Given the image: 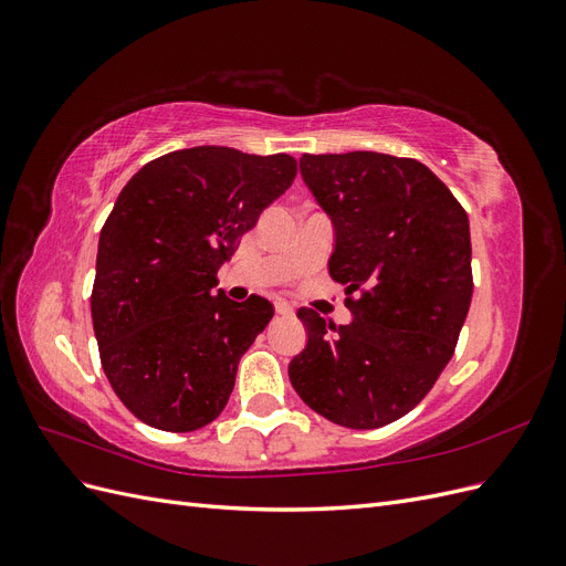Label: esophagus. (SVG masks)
Wrapping results in <instances>:
<instances>
[{
    "instance_id": "obj_1",
    "label": "esophagus",
    "mask_w": 566,
    "mask_h": 566,
    "mask_svg": "<svg viewBox=\"0 0 566 566\" xmlns=\"http://www.w3.org/2000/svg\"><path fill=\"white\" fill-rule=\"evenodd\" d=\"M276 312L281 316H293L295 314V306L290 304V302H285V300H276Z\"/></svg>"
}]
</instances>
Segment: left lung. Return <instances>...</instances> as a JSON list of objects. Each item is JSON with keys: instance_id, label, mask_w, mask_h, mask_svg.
<instances>
[{"instance_id": "8db88e82", "label": "left lung", "mask_w": 566, "mask_h": 566, "mask_svg": "<svg viewBox=\"0 0 566 566\" xmlns=\"http://www.w3.org/2000/svg\"><path fill=\"white\" fill-rule=\"evenodd\" d=\"M300 167L335 224L328 266L354 318L302 306L310 339L290 382L331 422L375 430L413 410L455 352L474 287L468 212L413 158L304 153Z\"/></svg>"}]
</instances>
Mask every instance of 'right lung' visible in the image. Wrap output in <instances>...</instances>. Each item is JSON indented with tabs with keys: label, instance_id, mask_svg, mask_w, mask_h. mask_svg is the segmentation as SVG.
<instances>
[{
	"label": "right lung",
	"instance_id": "right-lung-1",
	"mask_svg": "<svg viewBox=\"0 0 566 566\" xmlns=\"http://www.w3.org/2000/svg\"><path fill=\"white\" fill-rule=\"evenodd\" d=\"M295 175L285 153L196 146L150 160L117 196L98 238L92 321L106 378L142 422L193 432L224 410L273 304L214 295L217 269Z\"/></svg>",
	"mask_w": 566,
	"mask_h": 566
}]
</instances>
